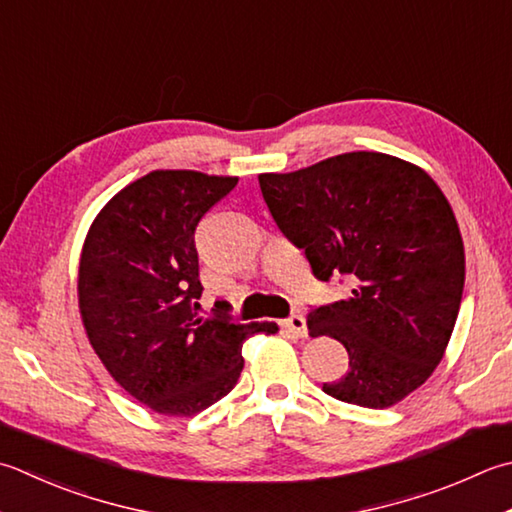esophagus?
<instances>
[{
    "label": "esophagus",
    "instance_id": "1",
    "mask_svg": "<svg viewBox=\"0 0 512 512\" xmlns=\"http://www.w3.org/2000/svg\"><path fill=\"white\" fill-rule=\"evenodd\" d=\"M284 328L290 330V333H295L297 337H306V319L299 315V313H293L290 317L284 319Z\"/></svg>",
    "mask_w": 512,
    "mask_h": 512
}]
</instances>
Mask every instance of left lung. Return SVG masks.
<instances>
[{
	"mask_svg": "<svg viewBox=\"0 0 512 512\" xmlns=\"http://www.w3.org/2000/svg\"><path fill=\"white\" fill-rule=\"evenodd\" d=\"M264 202L319 282L348 299L315 306L308 333L335 337L348 370L324 393L386 408L442 362L464 293V242L448 199L422 168L384 153H346L295 173L259 175Z\"/></svg>",
	"mask_w": 512,
	"mask_h": 512,
	"instance_id": "left-lung-1",
	"label": "left lung"
}]
</instances>
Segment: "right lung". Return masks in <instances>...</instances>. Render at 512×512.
Wrapping results in <instances>:
<instances>
[{
    "label": "right lung",
    "mask_w": 512,
    "mask_h": 512,
    "mask_svg": "<svg viewBox=\"0 0 512 512\" xmlns=\"http://www.w3.org/2000/svg\"><path fill=\"white\" fill-rule=\"evenodd\" d=\"M235 177L153 170L110 199L79 262L86 335L115 382L170 417L213 406L237 384L242 346L277 326L239 324L226 302L199 315L195 230Z\"/></svg>",
    "instance_id": "add662e5"
}]
</instances>
